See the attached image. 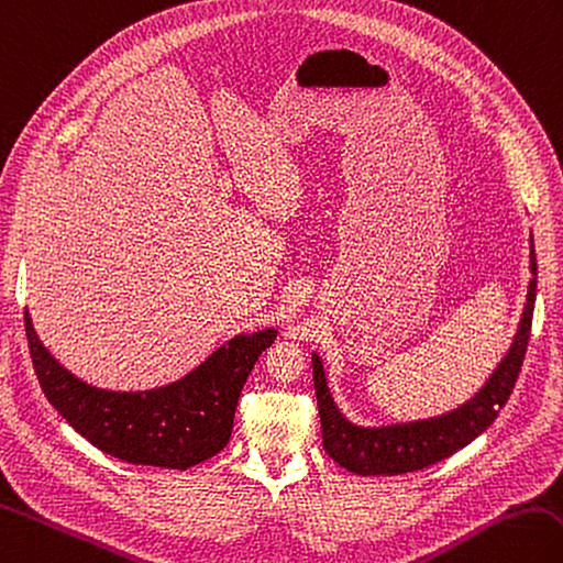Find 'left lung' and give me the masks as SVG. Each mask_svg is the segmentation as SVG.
<instances>
[{"label":"left lung","instance_id":"left-lung-1","mask_svg":"<svg viewBox=\"0 0 563 563\" xmlns=\"http://www.w3.org/2000/svg\"><path fill=\"white\" fill-rule=\"evenodd\" d=\"M532 279L528 286V303L522 310L516 340L508 354L492 373L482 390L470 402L448 411L443 417L395 423V427L364 429L354 427L334 407V399L324 380L322 361L313 354V380L322 427V448L336 465L356 474H405L417 472L441 462L448 455L457 453L460 448L472 443L482 431H486L498 417V411L508 402L514 393L522 358L528 352L534 291H537V260L534 250L530 253Z\"/></svg>","mask_w":563,"mask_h":563}]
</instances>
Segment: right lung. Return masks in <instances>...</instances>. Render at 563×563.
<instances>
[{"mask_svg":"<svg viewBox=\"0 0 563 563\" xmlns=\"http://www.w3.org/2000/svg\"><path fill=\"white\" fill-rule=\"evenodd\" d=\"M23 320L37 383L69 427L112 457L173 470L199 465L227 448L243 385L277 336L274 330L239 334L178 383L146 393H110L62 368L37 340L29 313Z\"/></svg>","mask_w":563,"mask_h":563,"instance_id":"add662e5","label":"right lung"}]
</instances>
